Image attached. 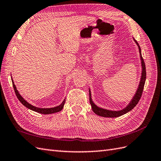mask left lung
Wrapping results in <instances>:
<instances>
[{"mask_svg":"<svg viewBox=\"0 0 161 161\" xmlns=\"http://www.w3.org/2000/svg\"><path fill=\"white\" fill-rule=\"evenodd\" d=\"M134 41L136 42L137 44L138 48H139V51H140V59H141V63H142V76H141V79L140 81V84L138 85V88L137 89V91L136 94L134 95V96L133 97L132 99L129 103L128 105L126 106L123 109L120 110H107V109H104V108H99L97 106L95 105V104L93 103L92 98H91V91L90 89L89 90V102L91 103V108H92V110L94 112L95 114H97L98 116H103V117H108V118H115V117H119L122 116L126 113H127L130 110H131L133 108H135L137 103L140 101V99L142 97V92H143V89H144V85H145V82H146V66H145V63L144 59L142 58V53H141V48L140 45H139L138 42L136 41V39L133 38Z\"/></svg>","mask_w":161,"mask_h":161,"instance_id":"8db88e82","label":"left lung"}]
</instances>
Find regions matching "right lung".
Masks as SVG:
<instances>
[{
	"label": "right lung",
	"instance_id": "add662e5",
	"mask_svg": "<svg viewBox=\"0 0 161 161\" xmlns=\"http://www.w3.org/2000/svg\"><path fill=\"white\" fill-rule=\"evenodd\" d=\"M12 80V83H13V86H14V89L15 91V93L16 94V96L18 98V99L19 100V102L23 104L24 106H25L26 108H28V109L30 110H32L34 112H36L38 113H41V114H53V113H56V112H60L63 109L64 106V103L65 102H66V99H64V101L62 102V103L60 104L59 106H58L56 107H53V108H38V107H36L34 106L31 105V104L29 103L25 99H24L23 98V97L21 96V95L19 94V91L17 90L16 86L14 84V80Z\"/></svg>",
	"mask_w": 161,
	"mask_h": 161
}]
</instances>
